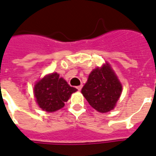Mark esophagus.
Returning <instances> with one entry per match:
<instances>
[{
  "label": "esophagus",
  "mask_w": 156,
  "mask_h": 156,
  "mask_svg": "<svg viewBox=\"0 0 156 156\" xmlns=\"http://www.w3.org/2000/svg\"><path fill=\"white\" fill-rule=\"evenodd\" d=\"M76 88H77V89H78V90H82V85H80V86H78V87H76Z\"/></svg>",
  "instance_id": "esophagus-1"
}]
</instances>
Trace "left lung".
Wrapping results in <instances>:
<instances>
[{"label":"left lung","mask_w":156,"mask_h":156,"mask_svg":"<svg viewBox=\"0 0 156 156\" xmlns=\"http://www.w3.org/2000/svg\"><path fill=\"white\" fill-rule=\"evenodd\" d=\"M82 93L94 109L106 113L115 107L122 93V85L107 63L91 72Z\"/></svg>","instance_id":"left-lung-1"}]
</instances>
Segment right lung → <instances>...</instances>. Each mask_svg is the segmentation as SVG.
Masks as SVG:
<instances>
[{
  "label": "right lung",
  "mask_w": 156,
  "mask_h": 156,
  "mask_svg": "<svg viewBox=\"0 0 156 156\" xmlns=\"http://www.w3.org/2000/svg\"><path fill=\"white\" fill-rule=\"evenodd\" d=\"M75 91L77 89L59 78V74L53 73L37 82L34 92L39 107L47 112H53L62 108Z\"/></svg>",
  "instance_id": "add662e5"
}]
</instances>
